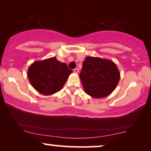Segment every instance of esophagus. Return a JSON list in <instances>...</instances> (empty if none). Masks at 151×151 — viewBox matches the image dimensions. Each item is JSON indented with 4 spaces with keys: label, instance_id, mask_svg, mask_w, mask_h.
<instances>
[{
    "label": "esophagus",
    "instance_id": "34e87169",
    "mask_svg": "<svg viewBox=\"0 0 151 151\" xmlns=\"http://www.w3.org/2000/svg\"><path fill=\"white\" fill-rule=\"evenodd\" d=\"M73 71H74V73H78V71H79V70H78V69H74Z\"/></svg>",
    "mask_w": 151,
    "mask_h": 151
}]
</instances>
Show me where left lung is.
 <instances>
[{
	"label": "left lung",
	"mask_w": 151,
	"mask_h": 151,
	"mask_svg": "<svg viewBox=\"0 0 151 151\" xmlns=\"http://www.w3.org/2000/svg\"><path fill=\"white\" fill-rule=\"evenodd\" d=\"M80 78L86 94L95 98H102L116 88L120 73L112 60L87 56L82 63Z\"/></svg>",
	"instance_id": "obj_1"
}]
</instances>
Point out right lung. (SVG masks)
I'll list each match as a JSON object with an SVG mask.
<instances>
[{
	"label": "right lung",
	"instance_id": "add662e5",
	"mask_svg": "<svg viewBox=\"0 0 151 151\" xmlns=\"http://www.w3.org/2000/svg\"><path fill=\"white\" fill-rule=\"evenodd\" d=\"M72 70L55 57L35 61L29 67L27 77L37 91L50 96L60 91Z\"/></svg>",
	"mask_w": 151,
	"mask_h": 151
}]
</instances>
